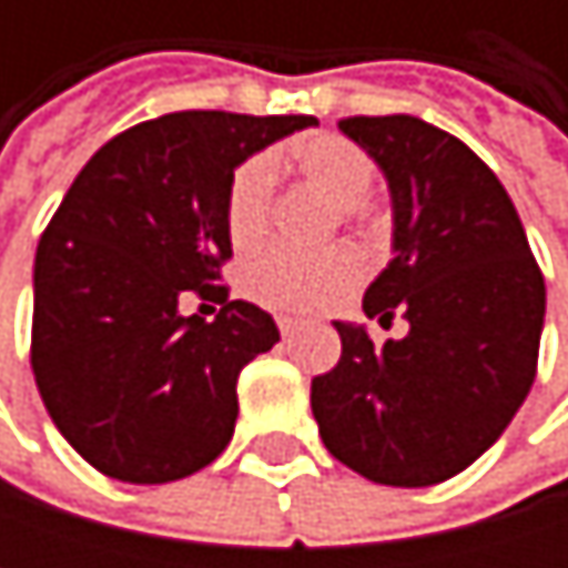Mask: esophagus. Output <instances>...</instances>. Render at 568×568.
<instances>
[{
	"label": "esophagus",
	"mask_w": 568,
	"mask_h": 568,
	"mask_svg": "<svg viewBox=\"0 0 568 568\" xmlns=\"http://www.w3.org/2000/svg\"><path fill=\"white\" fill-rule=\"evenodd\" d=\"M276 328H280L283 335H292V332L298 328V318H292V315H276Z\"/></svg>",
	"instance_id": "34e87169"
}]
</instances>
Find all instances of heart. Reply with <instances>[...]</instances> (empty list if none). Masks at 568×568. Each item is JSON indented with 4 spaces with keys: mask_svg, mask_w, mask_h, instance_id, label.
Listing matches in <instances>:
<instances>
[{
    "mask_svg": "<svg viewBox=\"0 0 568 568\" xmlns=\"http://www.w3.org/2000/svg\"><path fill=\"white\" fill-rule=\"evenodd\" d=\"M285 158L308 183L325 190L328 200L342 206L348 216L372 193L375 183L372 154L342 134L318 131L298 138L285 151ZM273 190H276V171L270 158H250L233 171L223 216H226L230 243L236 250H250L266 236L273 216ZM362 276H365V260L352 246H335L322 253L270 250L246 266L243 285L256 302L270 308L312 312L345 298L362 283Z\"/></svg>",
    "mask_w": 568,
    "mask_h": 568,
    "instance_id": "obj_1",
    "label": "heart"
}]
</instances>
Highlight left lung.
<instances>
[{"label":"left lung","mask_w":568,"mask_h":568,"mask_svg":"<svg viewBox=\"0 0 568 568\" xmlns=\"http://www.w3.org/2000/svg\"><path fill=\"white\" fill-rule=\"evenodd\" d=\"M388 176L395 260L362 308L407 335L375 345L335 322L342 358L312 378V414L335 460L385 487L467 470L526 400L546 283L504 183L464 141L410 118H342Z\"/></svg>","instance_id":"left-lung-1"}]
</instances>
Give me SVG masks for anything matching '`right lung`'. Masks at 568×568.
<instances>
[{
    "label": "right lung",
    "mask_w": 568,
    "mask_h": 568,
    "mask_svg": "<svg viewBox=\"0 0 568 568\" xmlns=\"http://www.w3.org/2000/svg\"><path fill=\"white\" fill-rule=\"evenodd\" d=\"M308 114L176 111L111 138L68 186L36 253L32 372L61 437L104 477L171 484L233 437L240 372L280 342L230 298L226 186ZM186 291L213 323L180 316Z\"/></svg>",
    "instance_id": "right-lung-1"
}]
</instances>
